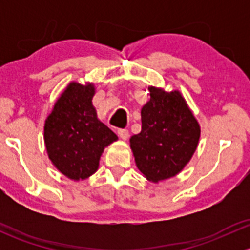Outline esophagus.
Listing matches in <instances>:
<instances>
[{
  "instance_id": "1",
  "label": "esophagus",
  "mask_w": 250,
  "mask_h": 250,
  "mask_svg": "<svg viewBox=\"0 0 250 250\" xmlns=\"http://www.w3.org/2000/svg\"><path fill=\"white\" fill-rule=\"evenodd\" d=\"M117 134L122 140H127L128 138H129V132H128V129H118Z\"/></svg>"
}]
</instances>
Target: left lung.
<instances>
[{
	"mask_svg": "<svg viewBox=\"0 0 250 250\" xmlns=\"http://www.w3.org/2000/svg\"><path fill=\"white\" fill-rule=\"evenodd\" d=\"M141 132L130 138L138 169L152 183L175 176L190 162L201 137L198 121L179 90L148 87Z\"/></svg>",
	"mask_w": 250,
	"mask_h": 250,
	"instance_id": "1",
	"label": "left lung"
}]
</instances>
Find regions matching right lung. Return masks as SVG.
Here are the masks:
<instances>
[{
	"label": "right lung",
	"instance_id": "obj_1",
	"mask_svg": "<svg viewBox=\"0 0 250 250\" xmlns=\"http://www.w3.org/2000/svg\"><path fill=\"white\" fill-rule=\"evenodd\" d=\"M94 94L93 83L71 82L44 122L48 157L60 173L75 181L97 172L104 148L118 139L97 117Z\"/></svg>",
	"mask_w": 250,
	"mask_h": 250
}]
</instances>
